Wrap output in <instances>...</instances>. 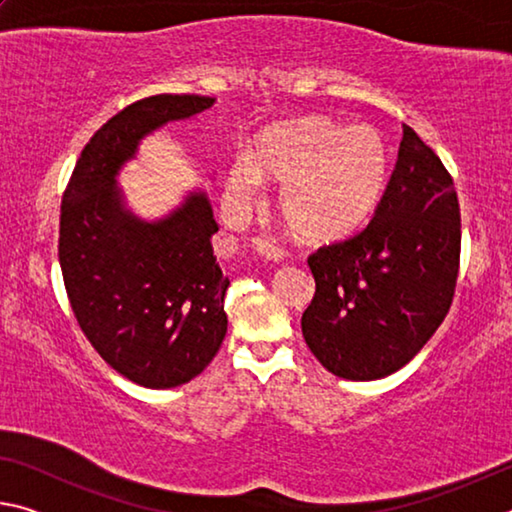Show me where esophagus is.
<instances>
[{
    "label": "esophagus",
    "mask_w": 512,
    "mask_h": 512,
    "mask_svg": "<svg viewBox=\"0 0 512 512\" xmlns=\"http://www.w3.org/2000/svg\"><path fill=\"white\" fill-rule=\"evenodd\" d=\"M253 248L257 250V255H262L266 262H280L284 257V250L275 244V241L266 239V237H255L253 239Z\"/></svg>",
    "instance_id": "obj_1"
}]
</instances>
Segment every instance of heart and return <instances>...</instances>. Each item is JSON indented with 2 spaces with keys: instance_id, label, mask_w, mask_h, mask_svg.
<instances>
[{
  "instance_id": "b5f03b06",
  "label": "heart",
  "mask_w": 512,
  "mask_h": 512,
  "mask_svg": "<svg viewBox=\"0 0 512 512\" xmlns=\"http://www.w3.org/2000/svg\"><path fill=\"white\" fill-rule=\"evenodd\" d=\"M391 158L375 126H341L329 119H300L257 135L250 164L228 173V196L246 205L259 178L282 183L277 205L293 235L329 244L359 232L384 198Z\"/></svg>"
}]
</instances>
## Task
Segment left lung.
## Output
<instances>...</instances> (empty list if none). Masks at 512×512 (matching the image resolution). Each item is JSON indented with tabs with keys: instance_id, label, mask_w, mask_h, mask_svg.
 I'll return each instance as SVG.
<instances>
[{
	"instance_id": "8db88e82",
	"label": "left lung",
	"mask_w": 512,
	"mask_h": 512,
	"mask_svg": "<svg viewBox=\"0 0 512 512\" xmlns=\"http://www.w3.org/2000/svg\"><path fill=\"white\" fill-rule=\"evenodd\" d=\"M307 264L316 293L302 336L332 375H393L431 339L454 300L461 207L445 164L411 126L372 221Z\"/></svg>"
}]
</instances>
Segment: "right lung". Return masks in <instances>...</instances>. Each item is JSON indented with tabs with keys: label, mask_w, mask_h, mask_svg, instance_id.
I'll return each instance as SVG.
<instances>
[{
	"label": "right lung",
	"mask_w": 512,
	"mask_h": 512,
	"mask_svg": "<svg viewBox=\"0 0 512 512\" xmlns=\"http://www.w3.org/2000/svg\"><path fill=\"white\" fill-rule=\"evenodd\" d=\"M212 103L155 94L117 112L85 144L60 205L58 259L76 323L108 366L146 388L187 384L214 359L230 280L216 264L219 225L203 192L146 223L124 207L115 176L144 135Z\"/></svg>",
	"instance_id": "right-lung-1"
}]
</instances>
